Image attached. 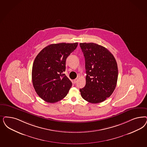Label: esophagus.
<instances>
[{
    "instance_id": "esophagus-1",
    "label": "esophagus",
    "mask_w": 147,
    "mask_h": 147,
    "mask_svg": "<svg viewBox=\"0 0 147 147\" xmlns=\"http://www.w3.org/2000/svg\"><path fill=\"white\" fill-rule=\"evenodd\" d=\"M78 81V79H74V80H73V83L75 84H76V82Z\"/></svg>"
}]
</instances>
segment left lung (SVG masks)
<instances>
[{
	"label": "left lung",
	"instance_id": "obj_1",
	"mask_svg": "<svg viewBox=\"0 0 147 147\" xmlns=\"http://www.w3.org/2000/svg\"><path fill=\"white\" fill-rule=\"evenodd\" d=\"M85 59L86 85L80 89L81 96L89 102L99 103L110 97L118 79L115 57L106 48L94 43H80Z\"/></svg>",
	"mask_w": 147,
	"mask_h": 147
}]
</instances>
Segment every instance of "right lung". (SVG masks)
<instances>
[{
  "instance_id": "add662e5",
  "label": "right lung",
  "mask_w": 147,
  "mask_h": 147,
  "mask_svg": "<svg viewBox=\"0 0 147 147\" xmlns=\"http://www.w3.org/2000/svg\"><path fill=\"white\" fill-rule=\"evenodd\" d=\"M78 43L51 44L36 56L32 68V81L36 92L43 100L54 103L63 99L72 83L63 71L67 57Z\"/></svg>"
}]
</instances>
